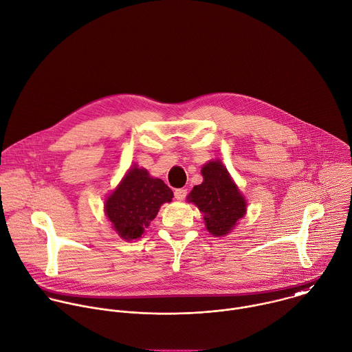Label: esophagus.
<instances>
[{
    "label": "esophagus",
    "mask_w": 352,
    "mask_h": 352,
    "mask_svg": "<svg viewBox=\"0 0 352 352\" xmlns=\"http://www.w3.org/2000/svg\"><path fill=\"white\" fill-rule=\"evenodd\" d=\"M174 195H175V199H177V200H184V199L186 197V195H188V190H186V189H184V188H181V189H175Z\"/></svg>",
    "instance_id": "34e87169"
}]
</instances>
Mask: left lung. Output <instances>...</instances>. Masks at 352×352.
<instances>
[{
  "label": "left lung",
  "instance_id": "left-lung-1",
  "mask_svg": "<svg viewBox=\"0 0 352 352\" xmlns=\"http://www.w3.org/2000/svg\"><path fill=\"white\" fill-rule=\"evenodd\" d=\"M201 174L204 181L189 193V201L203 212L206 228L211 234L225 236L245 215V199L219 160L207 163Z\"/></svg>",
  "mask_w": 352,
  "mask_h": 352
}]
</instances>
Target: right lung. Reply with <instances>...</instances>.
<instances>
[{
	"mask_svg": "<svg viewBox=\"0 0 352 352\" xmlns=\"http://www.w3.org/2000/svg\"><path fill=\"white\" fill-rule=\"evenodd\" d=\"M173 197V190L162 179L133 167L105 200V214L122 239L135 240L155 219L160 206Z\"/></svg>",
	"mask_w": 352,
	"mask_h": 352,
	"instance_id": "1",
	"label": "right lung"
}]
</instances>
